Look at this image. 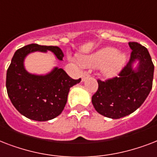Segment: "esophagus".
I'll list each match as a JSON object with an SVG mask.
<instances>
[{
	"mask_svg": "<svg viewBox=\"0 0 157 157\" xmlns=\"http://www.w3.org/2000/svg\"><path fill=\"white\" fill-rule=\"evenodd\" d=\"M88 77H89V75H88V73H87V72L83 73V74H82V82H84L85 79H86V78H87Z\"/></svg>",
	"mask_w": 157,
	"mask_h": 157,
	"instance_id": "1",
	"label": "esophagus"
}]
</instances>
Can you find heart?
I'll list each match as a JSON object with an SVG mask.
<instances>
[{"instance_id": "heart-1", "label": "heart", "mask_w": 157, "mask_h": 157, "mask_svg": "<svg viewBox=\"0 0 157 157\" xmlns=\"http://www.w3.org/2000/svg\"><path fill=\"white\" fill-rule=\"evenodd\" d=\"M126 60V54L119 52L115 47H104L94 53L80 58V62L85 67L101 68L105 78L116 76L122 70Z\"/></svg>"}]
</instances>
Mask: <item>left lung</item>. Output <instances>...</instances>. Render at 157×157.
<instances>
[{
  "label": "left lung",
  "mask_w": 157,
  "mask_h": 157,
  "mask_svg": "<svg viewBox=\"0 0 157 157\" xmlns=\"http://www.w3.org/2000/svg\"><path fill=\"white\" fill-rule=\"evenodd\" d=\"M133 51L130 60L115 77L105 82L98 80V90L92 98L99 114L110 119L130 115L140 107L152 87L154 65L146 47L128 42Z\"/></svg>",
  "instance_id": "obj_1"
}]
</instances>
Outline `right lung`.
Segmentation results:
<instances>
[{
	"label": "right lung",
	"mask_w": 157,
	"mask_h": 157,
	"mask_svg": "<svg viewBox=\"0 0 157 157\" xmlns=\"http://www.w3.org/2000/svg\"><path fill=\"white\" fill-rule=\"evenodd\" d=\"M52 52L59 60L64 53L58 47L30 44L17 50L6 73L7 93L21 115L36 121H47L61 114L67 102L70 88L80 82L61 68L55 66L45 75L29 73L24 60L29 54Z\"/></svg>",
	"instance_id": "obj_1"
}]
</instances>
